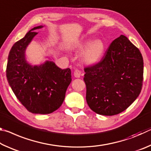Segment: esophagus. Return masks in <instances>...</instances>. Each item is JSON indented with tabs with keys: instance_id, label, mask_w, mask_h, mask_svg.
I'll return each mask as SVG.
<instances>
[{
	"instance_id": "esophagus-1",
	"label": "esophagus",
	"mask_w": 151,
	"mask_h": 151,
	"mask_svg": "<svg viewBox=\"0 0 151 151\" xmlns=\"http://www.w3.org/2000/svg\"><path fill=\"white\" fill-rule=\"evenodd\" d=\"M81 75H82L81 71L79 70L78 69H76V70H75V72H74V75H75V77H76V78L81 77Z\"/></svg>"
}]
</instances>
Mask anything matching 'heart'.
<instances>
[{
    "label": "heart",
    "instance_id": "obj_1",
    "mask_svg": "<svg viewBox=\"0 0 151 151\" xmlns=\"http://www.w3.org/2000/svg\"><path fill=\"white\" fill-rule=\"evenodd\" d=\"M86 47L87 48L82 54V60L87 65H94L98 63L101 59L104 52L103 42L99 39L91 42V40L88 39L81 43L78 48L79 50H83Z\"/></svg>",
    "mask_w": 151,
    "mask_h": 151
}]
</instances>
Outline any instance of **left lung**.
I'll use <instances>...</instances> for the list:
<instances>
[{
  "label": "left lung",
  "instance_id": "1",
  "mask_svg": "<svg viewBox=\"0 0 151 151\" xmlns=\"http://www.w3.org/2000/svg\"><path fill=\"white\" fill-rule=\"evenodd\" d=\"M86 100L92 111L112 116L129 107L139 96L143 81V58L139 48L121 35L102 59L85 68Z\"/></svg>",
  "mask_w": 151,
  "mask_h": 151
}]
</instances>
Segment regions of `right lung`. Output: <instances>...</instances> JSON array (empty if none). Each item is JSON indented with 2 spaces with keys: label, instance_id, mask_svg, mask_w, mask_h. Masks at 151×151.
<instances>
[{
  "label": "right lung",
  "instance_id": "right-lung-1",
  "mask_svg": "<svg viewBox=\"0 0 151 151\" xmlns=\"http://www.w3.org/2000/svg\"><path fill=\"white\" fill-rule=\"evenodd\" d=\"M42 27L33 28L14 43L10 50L6 73L10 86L27 111L46 114L61 106L72 78L69 68L63 70L50 61L34 66L27 62L26 48L37 34L34 30Z\"/></svg>",
  "mask_w": 151,
  "mask_h": 151
}]
</instances>
